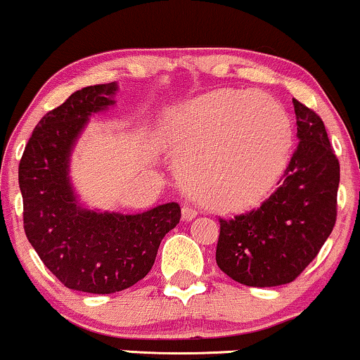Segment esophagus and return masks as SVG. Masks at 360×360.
Returning a JSON list of instances; mask_svg holds the SVG:
<instances>
[{
  "instance_id": "34e87169",
  "label": "esophagus",
  "mask_w": 360,
  "mask_h": 360,
  "mask_svg": "<svg viewBox=\"0 0 360 360\" xmlns=\"http://www.w3.org/2000/svg\"><path fill=\"white\" fill-rule=\"evenodd\" d=\"M195 216H198V209H195L194 206H189V204H184V206H183V219L184 221H193Z\"/></svg>"
}]
</instances>
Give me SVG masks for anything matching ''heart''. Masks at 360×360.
Instances as JSON below:
<instances>
[{"mask_svg":"<svg viewBox=\"0 0 360 360\" xmlns=\"http://www.w3.org/2000/svg\"><path fill=\"white\" fill-rule=\"evenodd\" d=\"M292 122L277 99L219 89L198 99L169 127L191 191L207 206L236 211L266 198L284 171Z\"/></svg>","mask_w":360,"mask_h":360,"instance_id":"obj_1","label":"heart"}]
</instances>
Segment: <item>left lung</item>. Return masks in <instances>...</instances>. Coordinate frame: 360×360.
I'll return each instance as SVG.
<instances>
[{
    "label": "left lung",
    "mask_w": 360,
    "mask_h": 360,
    "mask_svg": "<svg viewBox=\"0 0 360 360\" xmlns=\"http://www.w3.org/2000/svg\"><path fill=\"white\" fill-rule=\"evenodd\" d=\"M299 144L281 186L257 209L219 219V269L244 285L292 282L321 251L338 217L340 166L321 116L292 99Z\"/></svg>",
    "instance_id": "left-lung-1"
}]
</instances>
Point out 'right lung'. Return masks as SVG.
Wrapping results in <instances>:
<instances>
[{
	"mask_svg": "<svg viewBox=\"0 0 360 360\" xmlns=\"http://www.w3.org/2000/svg\"><path fill=\"white\" fill-rule=\"evenodd\" d=\"M116 83L88 86L46 112L20 161L22 224L44 266L68 289L89 294L124 290L146 277L159 244L181 219L177 202L139 214L98 212L79 206L70 156L93 112L106 109Z\"/></svg>",
	"mask_w": 360,
	"mask_h": 360,
	"instance_id": "1",
	"label": "right lung"
}]
</instances>
